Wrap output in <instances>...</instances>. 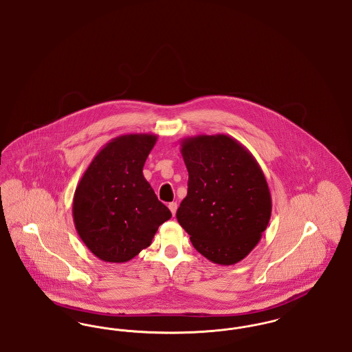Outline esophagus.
<instances>
[{"label": "esophagus", "instance_id": "1", "mask_svg": "<svg viewBox=\"0 0 352 352\" xmlns=\"http://www.w3.org/2000/svg\"><path fill=\"white\" fill-rule=\"evenodd\" d=\"M168 208H170V211H171V214H173V217H174V215H175V212H177V208H178L177 201H171V203H168Z\"/></svg>", "mask_w": 352, "mask_h": 352}]
</instances>
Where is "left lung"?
Instances as JSON below:
<instances>
[{
  "mask_svg": "<svg viewBox=\"0 0 352 352\" xmlns=\"http://www.w3.org/2000/svg\"><path fill=\"white\" fill-rule=\"evenodd\" d=\"M188 190L177 219L194 248L219 265L247 257L267 230L272 197L264 171L228 134L184 137Z\"/></svg>",
  "mask_w": 352,
  "mask_h": 352,
  "instance_id": "8db88e82",
  "label": "left lung"
}]
</instances>
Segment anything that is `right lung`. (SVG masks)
I'll list each match as a JSON object with an SVG mask.
<instances>
[{
  "label": "right lung",
  "mask_w": 352,
  "mask_h": 352,
  "mask_svg": "<svg viewBox=\"0 0 352 352\" xmlns=\"http://www.w3.org/2000/svg\"><path fill=\"white\" fill-rule=\"evenodd\" d=\"M157 138L153 133H131L111 140L76 186L72 201L76 232L105 263L132 260L171 218L142 174Z\"/></svg>",
  "instance_id": "1"
}]
</instances>
